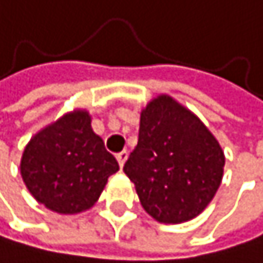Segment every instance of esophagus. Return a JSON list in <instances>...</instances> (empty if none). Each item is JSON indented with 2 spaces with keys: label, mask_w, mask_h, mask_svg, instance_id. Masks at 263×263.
<instances>
[{
  "label": "esophagus",
  "mask_w": 263,
  "mask_h": 263,
  "mask_svg": "<svg viewBox=\"0 0 263 263\" xmlns=\"http://www.w3.org/2000/svg\"><path fill=\"white\" fill-rule=\"evenodd\" d=\"M116 160H118L120 166L123 167V166H124V163H126V160H127V152H121V153H118V155H116Z\"/></svg>",
  "instance_id": "1"
}]
</instances>
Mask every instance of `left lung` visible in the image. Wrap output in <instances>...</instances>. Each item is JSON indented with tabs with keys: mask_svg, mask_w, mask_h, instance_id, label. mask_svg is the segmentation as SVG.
<instances>
[{
	"mask_svg": "<svg viewBox=\"0 0 263 263\" xmlns=\"http://www.w3.org/2000/svg\"><path fill=\"white\" fill-rule=\"evenodd\" d=\"M217 139L195 113L163 94L140 113L139 142L123 167L142 208L161 223L195 219L223 176Z\"/></svg>",
	"mask_w": 263,
	"mask_h": 263,
	"instance_id": "obj_1",
	"label": "left lung"
}]
</instances>
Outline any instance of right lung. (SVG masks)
Returning a JSON list of instances; mask_svg holds the SVG:
<instances>
[{"mask_svg": "<svg viewBox=\"0 0 263 263\" xmlns=\"http://www.w3.org/2000/svg\"><path fill=\"white\" fill-rule=\"evenodd\" d=\"M118 169V161L92 130L86 110H73L41 129L27 143L20 160L28 192L59 214L92 208Z\"/></svg>", "mask_w": 263, "mask_h": 263, "instance_id": "1", "label": "right lung"}]
</instances>
